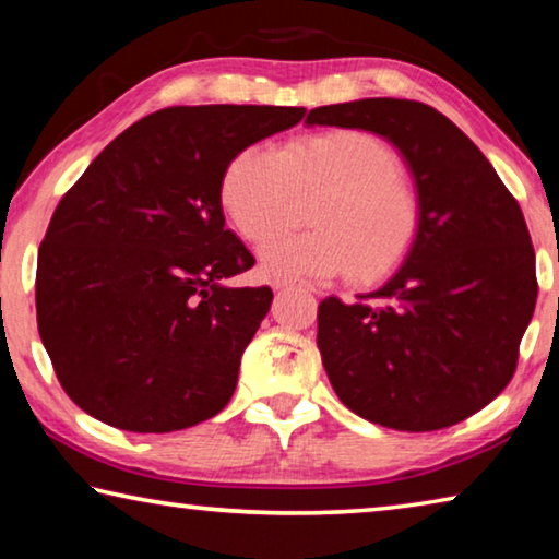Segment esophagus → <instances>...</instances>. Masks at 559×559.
I'll list each match as a JSON object with an SVG mask.
<instances>
[{"mask_svg":"<svg viewBox=\"0 0 559 559\" xmlns=\"http://www.w3.org/2000/svg\"><path fill=\"white\" fill-rule=\"evenodd\" d=\"M276 290H286V286H281V283H276Z\"/></svg>","mask_w":559,"mask_h":559,"instance_id":"1","label":"esophagus"}]
</instances>
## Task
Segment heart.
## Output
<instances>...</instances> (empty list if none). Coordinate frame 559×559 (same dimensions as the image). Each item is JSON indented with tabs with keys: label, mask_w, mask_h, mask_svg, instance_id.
Masks as SVG:
<instances>
[{
	"label": "heart",
	"mask_w": 559,
	"mask_h": 559,
	"mask_svg": "<svg viewBox=\"0 0 559 559\" xmlns=\"http://www.w3.org/2000/svg\"><path fill=\"white\" fill-rule=\"evenodd\" d=\"M293 187L325 189L310 224L263 246L259 269L273 283L335 278L359 283L390 276L421 234V202L402 177V157L367 130H328L276 150L236 153L219 182V202L236 234L269 241L288 222Z\"/></svg>",
	"instance_id": "heart-1"
}]
</instances>
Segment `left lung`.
<instances>
[{"label":"left lung","instance_id":"obj_1","mask_svg":"<svg viewBox=\"0 0 559 559\" xmlns=\"http://www.w3.org/2000/svg\"><path fill=\"white\" fill-rule=\"evenodd\" d=\"M308 126L374 132L400 150L421 234L394 276L355 302L318 306V349L347 409L396 431L468 419L506 390L537 300L535 251L515 197L437 108L362 98Z\"/></svg>","mask_w":559,"mask_h":559}]
</instances>
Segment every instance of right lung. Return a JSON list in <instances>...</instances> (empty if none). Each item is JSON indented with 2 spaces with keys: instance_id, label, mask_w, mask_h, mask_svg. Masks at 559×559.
<instances>
[{
  "instance_id": "1",
  "label": "right lung",
  "mask_w": 559,
  "mask_h": 559,
  "mask_svg": "<svg viewBox=\"0 0 559 559\" xmlns=\"http://www.w3.org/2000/svg\"><path fill=\"white\" fill-rule=\"evenodd\" d=\"M306 108L175 106L130 126L56 206L36 263V323L63 392L116 429L167 433L229 404L273 293L224 229L229 159Z\"/></svg>"
}]
</instances>
